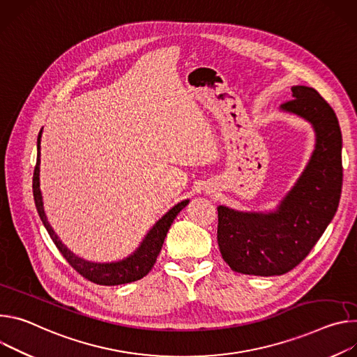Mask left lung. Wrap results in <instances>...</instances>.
Masks as SVG:
<instances>
[{
	"mask_svg": "<svg viewBox=\"0 0 357 357\" xmlns=\"http://www.w3.org/2000/svg\"><path fill=\"white\" fill-rule=\"evenodd\" d=\"M281 105L313 125L316 146L302 176L275 213H238L220 206L222 259L245 275H282L299 265L336 214L343 181L342 132L329 103L307 86H292Z\"/></svg>",
	"mask_w": 357,
	"mask_h": 357,
	"instance_id": "left-lung-1",
	"label": "left lung"
}]
</instances>
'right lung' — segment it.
Listing matches in <instances>:
<instances>
[{
	"mask_svg": "<svg viewBox=\"0 0 357 357\" xmlns=\"http://www.w3.org/2000/svg\"><path fill=\"white\" fill-rule=\"evenodd\" d=\"M41 135H43V129L39 130L38 143H36L38 154H36V165H35L33 177H32L33 200H35L38 214H39V217H41L43 224L45 225L50 236L52 238L54 244L56 245V248L59 250V252L63 255V258L69 262V265L77 273H81L85 280L91 281L93 284H98V285L112 287V285H122V284H129V282L142 280L143 276H146L151 271L158 254H160V251H162V247H163V243H165V238H166L170 225L173 224L177 214L188 204V200L178 203L166 215H163L162 220H158L155 222V225L149 231V234L146 235V238L143 240V243L137 248V251H135L133 255H130L129 258H126L123 261H119V262H112V264H95V262H88L85 259L77 258L58 238L52 227L50 225L45 211H44L43 195H41V190H39Z\"/></svg>",
	"mask_w": 357,
	"mask_h": 357,
	"instance_id": "obj_1",
	"label": "right lung"
}]
</instances>
